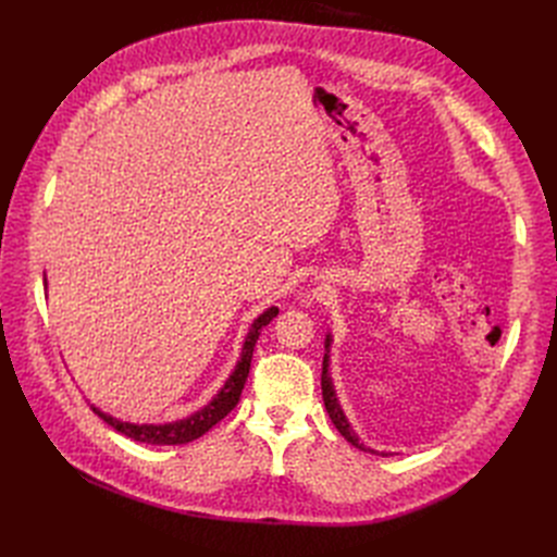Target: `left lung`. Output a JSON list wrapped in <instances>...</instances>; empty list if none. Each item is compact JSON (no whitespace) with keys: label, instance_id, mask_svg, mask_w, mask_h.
<instances>
[{"label":"left lung","instance_id":"8db88e82","mask_svg":"<svg viewBox=\"0 0 557 557\" xmlns=\"http://www.w3.org/2000/svg\"><path fill=\"white\" fill-rule=\"evenodd\" d=\"M330 345H332V336L327 334V338H325V349H327V352H330ZM327 352H325V359H323V374H320V386H323V399H325L327 413H330L334 426L338 429V433L345 437L347 443H352V445H355L357 449H361V451H372V454H376L374 449L366 447V445L359 441V435L352 431V426H349V422H347V418H345V413H343V408H341V404H338V399H336V393H334V386H332V376H330V355H327ZM382 456H386V454L382 451Z\"/></svg>","mask_w":557,"mask_h":557}]
</instances>
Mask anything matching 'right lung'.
Listing matches in <instances>:
<instances>
[{"label":"right lung","mask_w":557,"mask_h":557,"mask_svg":"<svg viewBox=\"0 0 557 557\" xmlns=\"http://www.w3.org/2000/svg\"><path fill=\"white\" fill-rule=\"evenodd\" d=\"M277 313H280V309L271 307V309L263 311L259 318H255V323L250 325V332H248V336L244 341V347H242V359L237 361V366H234L232 374L227 376V382L223 384V388L214 395V399L208 406H202L200 411L191 413L189 418L178 420V422H169V424H131V422H122V420H116V418L99 411L97 406H90V408L114 431L124 433L126 437H131V441H137V443H146V445H187V443L196 441V437H200L202 433H208L214 424H219L232 411L234 406L239 404L244 384H246L248 372H250L255 343L261 334V327H267Z\"/></svg>","instance_id":"obj_1"}]
</instances>
